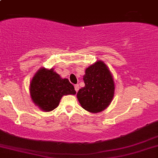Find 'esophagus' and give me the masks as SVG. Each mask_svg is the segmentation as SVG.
Here are the masks:
<instances>
[{
    "label": "esophagus",
    "instance_id": "1",
    "mask_svg": "<svg viewBox=\"0 0 158 158\" xmlns=\"http://www.w3.org/2000/svg\"><path fill=\"white\" fill-rule=\"evenodd\" d=\"M74 88H75V91L77 92L78 91H79V85H75V86H74Z\"/></svg>",
    "mask_w": 158,
    "mask_h": 158
}]
</instances>
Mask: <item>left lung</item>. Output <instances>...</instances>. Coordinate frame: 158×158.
Returning <instances> with one entry per match:
<instances>
[{
  "instance_id": "1",
  "label": "left lung",
  "mask_w": 158,
  "mask_h": 158,
  "mask_svg": "<svg viewBox=\"0 0 158 158\" xmlns=\"http://www.w3.org/2000/svg\"><path fill=\"white\" fill-rule=\"evenodd\" d=\"M83 80L85 87L77 93L78 100L82 108L93 113L106 110L115 92L113 77L108 67L102 60H97L86 69Z\"/></svg>"
}]
</instances>
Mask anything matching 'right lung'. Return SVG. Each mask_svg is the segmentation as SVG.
<instances>
[{"label":"right lung","mask_w":158,"mask_h":158,"mask_svg":"<svg viewBox=\"0 0 158 158\" xmlns=\"http://www.w3.org/2000/svg\"><path fill=\"white\" fill-rule=\"evenodd\" d=\"M73 85L67 79H62L54 69L40 68L30 83L33 102L40 110L50 112L57 108L64 95L76 94Z\"/></svg>","instance_id":"obj_1"}]
</instances>
